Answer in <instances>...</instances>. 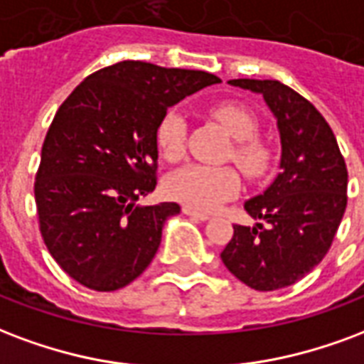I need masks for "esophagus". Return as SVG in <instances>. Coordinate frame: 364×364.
<instances>
[{"mask_svg": "<svg viewBox=\"0 0 364 364\" xmlns=\"http://www.w3.org/2000/svg\"><path fill=\"white\" fill-rule=\"evenodd\" d=\"M183 214H185V216L195 218V220H203V222L210 218V214H206V212H198V210L191 208V206H183Z\"/></svg>", "mask_w": 364, "mask_h": 364, "instance_id": "obj_1", "label": "esophagus"}]
</instances>
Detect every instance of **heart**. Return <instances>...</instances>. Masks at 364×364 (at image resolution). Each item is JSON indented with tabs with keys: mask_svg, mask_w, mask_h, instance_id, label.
<instances>
[{
	"mask_svg": "<svg viewBox=\"0 0 364 364\" xmlns=\"http://www.w3.org/2000/svg\"><path fill=\"white\" fill-rule=\"evenodd\" d=\"M210 114L220 121L223 129L235 139L230 150V160L249 177L250 181L262 179L272 168L274 152L268 142L258 139V119L250 109L235 102H223L210 109ZM187 123L179 112H168L158 125L156 142L160 154L168 161H179L185 156ZM241 187V179L230 166H203L193 164L177 169L166 181L168 195L195 210H214L231 196H235Z\"/></svg>",
	"mask_w": 364,
	"mask_h": 364,
	"instance_id": "obj_1",
	"label": "heart"
}]
</instances>
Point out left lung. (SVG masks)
Masks as SVG:
<instances>
[{"mask_svg":"<svg viewBox=\"0 0 364 364\" xmlns=\"http://www.w3.org/2000/svg\"><path fill=\"white\" fill-rule=\"evenodd\" d=\"M262 94L278 119L282 173L262 195L245 203L266 225H233L222 250L225 268L257 291L295 284L332 247L347 206V168L333 131L311 102L279 80L233 79Z\"/></svg>","mask_w":364,"mask_h":364,"instance_id":"8db88e82","label":"left lung"}]
</instances>
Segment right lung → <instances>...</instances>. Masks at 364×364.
Instances as JSON below:
<instances>
[{"mask_svg": "<svg viewBox=\"0 0 364 364\" xmlns=\"http://www.w3.org/2000/svg\"><path fill=\"white\" fill-rule=\"evenodd\" d=\"M216 75L121 61L86 77L48 129L34 183L53 260L94 291H115L152 262L179 204L139 206L156 189V133L168 107Z\"/></svg>", "mask_w": 364, "mask_h": 364, "instance_id": "obj_1", "label": "right lung"}]
</instances>
